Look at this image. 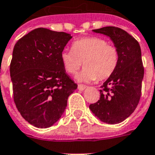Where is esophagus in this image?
<instances>
[{
    "mask_svg": "<svg viewBox=\"0 0 155 155\" xmlns=\"http://www.w3.org/2000/svg\"><path fill=\"white\" fill-rule=\"evenodd\" d=\"M85 88H86V86L84 85V84H79V85H78V89H79L80 91H84Z\"/></svg>",
    "mask_w": 155,
    "mask_h": 155,
    "instance_id": "1",
    "label": "esophagus"
}]
</instances>
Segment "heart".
I'll return each mask as SVG.
<instances>
[{"mask_svg":"<svg viewBox=\"0 0 155 155\" xmlns=\"http://www.w3.org/2000/svg\"><path fill=\"white\" fill-rule=\"evenodd\" d=\"M71 51H64L61 60L69 74H76L82 64L84 68L77 75L79 81H103L111 76L119 63L117 48L100 37H85L73 42Z\"/></svg>","mask_w":155,"mask_h":155,"instance_id":"heart-1","label":"heart"}]
</instances>
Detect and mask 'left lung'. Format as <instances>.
<instances>
[{
  "label": "left lung",
  "mask_w": 155,
  "mask_h": 155,
  "mask_svg": "<svg viewBox=\"0 0 155 155\" xmlns=\"http://www.w3.org/2000/svg\"><path fill=\"white\" fill-rule=\"evenodd\" d=\"M109 36L119 52L113 74L101 86L100 100L90 109L102 122L119 124L136 109L141 96L143 66L139 42L122 29L106 26L93 30Z\"/></svg>",
  "instance_id": "1"
}]
</instances>
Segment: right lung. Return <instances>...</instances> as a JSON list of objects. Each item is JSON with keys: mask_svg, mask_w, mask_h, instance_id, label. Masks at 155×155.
I'll use <instances>...</instances> for the list:
<instances>
[{"mask_svg": "<svg viewBox=\"0 0 155 155\" xmlns=\"http://www.w3.org/2000/svg\"><path fill=\"white\" fill-rule=\"evenodd\" d=\"M72 38L37 28L15 43L10 65L15 106L28 123L48 128L61 119L77 84L65 73L61 54Z\"/></svg>", "mask_w": 155, "mask_h": 155, "instance_id": "1", "label": "right lung"}]
</instances>
